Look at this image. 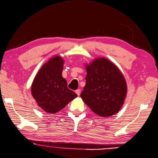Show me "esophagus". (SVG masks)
I'll return each mask as SVG.
<instances>
[{"instance_id": "1", "label": "esophagus", "mask_w": 158, "mask_h": 158, "mask_svg": "<svg viewBox=\"0 0 158 158\" xmlns=\"http://www.w3.org/2000/svg\"><path fill=\"white\" fill-rule=\"evenodd\" d=\"M75 93H77V95L79 96L80 95V93H81V90H80V89H77V90L75 91Z\"/></svg>"}]
</instances>
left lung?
Here are the masks:
<instances>
[{
    "instance_id": "8db88e82",
    "label": "left lung",
    "mask_w": 158,
    "mask_h": 158,
    "mask_svg": "<svg viewBox=\"0 0 158 158\" xmlns=\"http://www.w3.org/2000/svg\"><path fill=\"white\" fill-rule=\"evenodd\" d=\"M85 85L81 97L98 115L109 117L118 113L127 97V82L121 71L106 58L85 65Z\"/></svg>"
}]
</instances>
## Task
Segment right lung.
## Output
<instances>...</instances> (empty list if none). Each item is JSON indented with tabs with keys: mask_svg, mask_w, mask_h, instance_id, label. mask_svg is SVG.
Segmentation results:
<instances>
[{
	"mask_svg": "<svg viewBox=\"0 0 158 158\" xmlns=\"http://www.w3.org/2000/svg\"><path fill=\"white\" fill-rule=\"evenodd\" d=\"M63 67L61 57H52L39 70L31 84L33 98L46 113H57L77 97L68 88L67 81L62 77Z\"/></svg>",
	"mask_w": 158,
	"mask_h": 158,
	"instance_id": "1",
	"label": "right lung"
}]
</instances>
